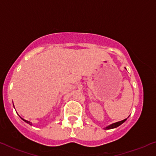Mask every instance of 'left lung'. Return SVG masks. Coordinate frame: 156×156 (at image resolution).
Segmentation results:
<instances>
[{
    "instance_id": "obj_1",
    "label": "left lung",
    "mask_w": 156,
    "mask_h": 156,
    "mask_svg": "<svg viewBox=\"0 0 156 156\" xmlns=\"http://www.w3.org/2000/svg\"><path fill=\"white\" fill-rule=\"evenodd\" d=\"M126 119H124V120H123V121H119V122H116V123H114V124H110V125L107 126V127H105V128H104V129H113V128H116V127H118V126L121 125V124H122L123 123H124V121H126Z\"/></svg>"
}]
</instances>
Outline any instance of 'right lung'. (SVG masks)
Returning <instances> with one entry per match:
<instances>
[{
  "label": "right lung",
  "instance_id": "obj_1",
  "mask_svg": "<svg viewBox=\"0 0 156 156\" xmlns=\"http://www.w3.org/2000/svg\"><path fill=\"white\" fill-rule=\"evenodd\" d=\"M23 121H25V122H27V124H30V125H32V123H30V121H27V120H24V119H23Z\"/></svg>",
  "mask_w": 156,
  "mask_h": 156
}]
</instances>
